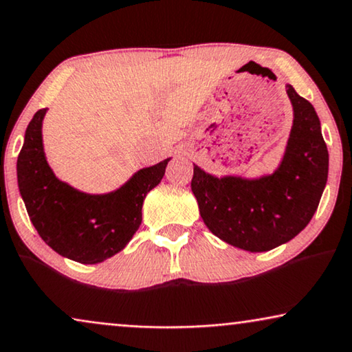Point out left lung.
<instances>
[{"instance_id": "1", "label": "left lung", "mask_w": 352, "mask_h": 352, "mask_svg": "<svg viewBox=\"0 0 352 352\" xmlns=\"http://www.w3.org/2000/svg\"><path fill=\"white\" fill-rule=\"evenodd\" d=\"M293 123L272 173L216 176L194 163L190 187L206 228L223 242L261 253L290 242L309 224L329 177V151L314 107L292 85Z\"/></svg>"}]
</instances>
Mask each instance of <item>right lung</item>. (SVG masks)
<instances>
[{
  "label": "right lung",
  "instance_id": "right-lung-1",
  "mask_svg": "<svg viewBox=\"0 0 352 352\" xmlns=\"http://www.w3.org/2000/svg\"><path fill=\"white\" fill-rule=\"evenodd\" d=\"M38 110L28 123L17 158L19 192L40 237L60 256L98 264L126 247L142 221V204L160 184L170 158L138 170L118 189L88 194L60 181L50 166Z\"/></svg>",
  "mask_w": 352,
  "mask_h": 352
}]
</instances>
